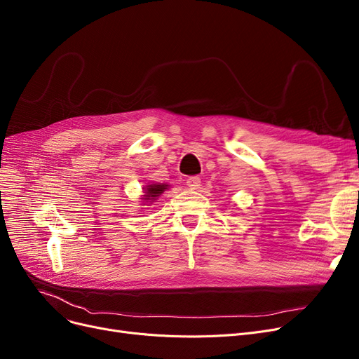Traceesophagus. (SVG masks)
<instances>
[{"label": "esophagus", "mask_w": 359, "mask_h": 359, "mask_svg": "<svg viewBox=\"0 0 359 359\" xmlns=\"http://www.w3.org/2000/svg\"><path fill=\"white\" fill-rule=\"evenodd\" d=\"M186 184H188V188H191V189H199L201 179L196 177V176H192V177H189L188 180H186Z\"/></svg>", "instance_id": "34e87169"}]
</instances>
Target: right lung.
<instances>
[{
  "instance_id": "1",
  "label": "right lung",
  "mask_w": 359,
  "mask_h": 359,
  "mask_svg": "<svg viewBox=\"0 0 359 359\" xmlns=\"http://www.w3.org/2000/svg\"><path fill=\"white\" fill-rule=\"evenodd\" d=\"M170 188V184L167 183H155V182H148L142 191H144V195H141V199H142V205H145L147 202H154L155 199H158V196L167 191ZM149 207V205H148Z\"/></svg>"
}]
</instances>
